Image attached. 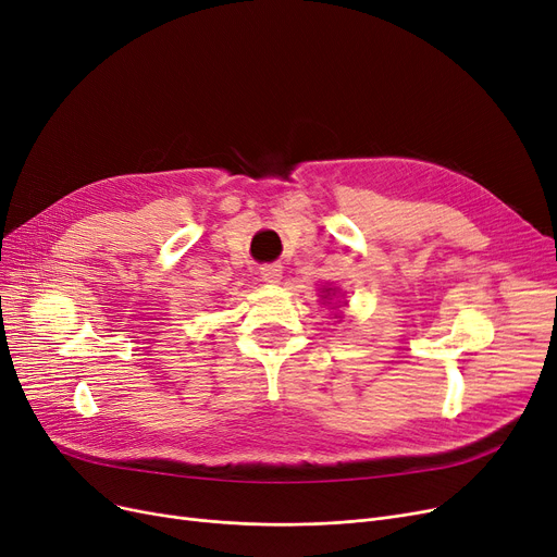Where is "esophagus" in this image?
Returning a JSON list of instances; mask_svg holds the SVG:
<instances>
[{"label": "esophagus", "instance_id": "1", "mask_svg": "<svg viewBox=\"0 0 557 557\" xmlns=\"http://www.w3.org/2000/svg\"><path fill=\"white\" fill-rule=\"evenodd\" d=\"M259 273H261V280H263V282L275 284V282H280V277H282V265H280V263H263L261 269H259Z\"/></svg>", "mask_w": 557, "mask_h": 557}]
</instances>
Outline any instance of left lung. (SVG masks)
<instances>
[{
	"mask_svg": "<svg viewBox=\"0 0 557 557\" xmlns=\"http://www.w3.org/2000/svg\"><path fill=\"white\" fill-rule=\"evenodd\" d=\"M323 298H325V296H323Z\"/></svg>",
	"mask_w": 557,
	"mask_h": 557,
	"instance_id": "8db88e82",
	"label": "left lung"
}]
</instances>
